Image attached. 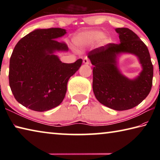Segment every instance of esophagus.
I'll list each match as a JSON object with an SVG mask.
<instances>
[{
	"label": "esophagus",
	"mask_w": 160,
	"mask_h": 160,
	"mask_svg": "<svg viewBox=\"0 0 160 160\" xmlns=\"http://www.w3.org/2000/svg\"><path fill=\"white\" fill-rule=\"evenodd\" d=\"M83 63H85V64H87V65L90 64V60H89V58H88L85 57V58L83 59Z\"/></svg>",
	"instance_id": "1"
}]
</instances>
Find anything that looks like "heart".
<instances>
[{"instance_id":"obj_1","label":"heart","mask_w":160,"mask_h":160,"mask_svg":"<svg viewBox=\"0 0 160 160\" xmlns=\"http://www.w3.org/2000/svg\"><path fill=\"white\" fill-rule=\"evenodd\" d=\"M103 37V33L99 31H91L81 35L79 39L88 42H94L99 40ZM107 41V39H105Z\"/></svg>"}]
</instances>
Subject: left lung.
Listing matches in <instances>:
<instances>
[{
    "label": "left lung",
    "mask_w": 160,
    "mask_h": 160,
    "mask_svg": "<svg viewBox=\"0 0 160 160\" xmlns=\"http://www.w3.org/2000/svg\"><path fill=\"white\" fill-rule=\"evenodd\" d=\"M119 44L109 43L88 53L94 65L92 88L95 97L104 106L123 111L141 103L150 93L152 85L153 66L148 48L138 36L128 28H117ZM133 53L139 58L143 71L131 81L121 75L116 68V54Z\"/></svg>",
    "instance_id": "left-lung-1"
}]
</instances>
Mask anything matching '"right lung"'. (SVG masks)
Wrapping results in <instances>:
<instances>
[{"label": "right lung", "mask_w": 160, "mask_h": 160, "mask_svg": "<svg viewBox=\"0 0 160 160\" xmlns=\"http://www.w3.org/2000/svg\"><path fill=\"white\" fill-rule=\"evenodd\" d=\"M66 33L61 28L36 29L15 47L10 59L9 85L15 99L24 107L42 112L63 100L68 81L82 63L81 58L62 63L52 54L68 49L66 43L56 40Z\"/></svg>", "instance_id": "1"}]
</instances>
